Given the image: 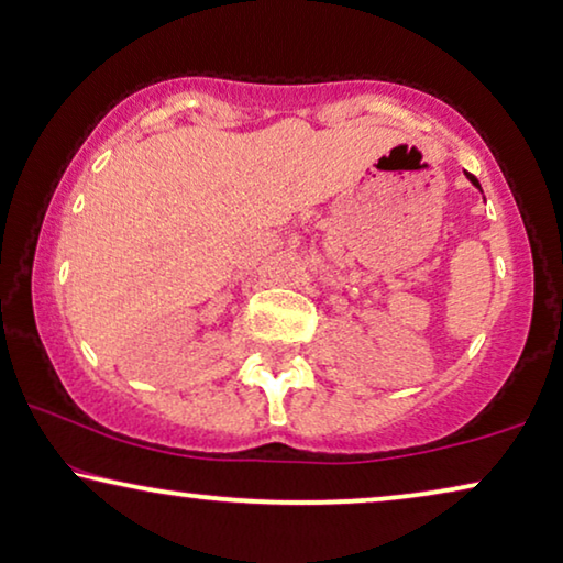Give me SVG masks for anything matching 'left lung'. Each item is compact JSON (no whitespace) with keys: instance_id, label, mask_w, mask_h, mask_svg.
I'll return each instance as SVG.
<instances>
[{"instance_id":"left-lung-1","label":"left lung","mask_w":563,"mask_h":563,"mask_svg":"<svg viewBox=\"0 0 563 563\" xmlns=\"http://www.w3.org/2000/svg\"><path fill=\"white\" fill-rule=\"evenodd\" d=\"M465 176H467V179H470V181H473V187H477V189H481V181H477L473 174H467V172H465ZM481 191H483V189H481Z\"/></svg>"}]
</instances>
